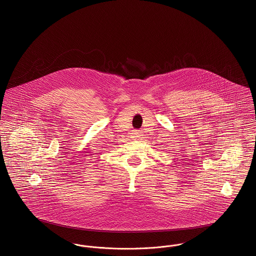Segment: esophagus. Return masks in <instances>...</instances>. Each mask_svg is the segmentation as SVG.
<instances>
[{
  "label": "esophagus",
  "mask_w": 256,
  "mask_h": 256,
  "mask_svg": "<svg viewBox=\"0 0 256 256\" xmlns=\"http://www.w3.org/2000/svg\"><path fill=\"white\" fill-rule=\"evenodd\" d=\"M134 136H138V132H134Z\"/></svg>",
  "instance_id": "1"
}]
</instances>
